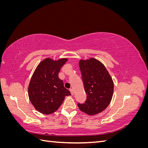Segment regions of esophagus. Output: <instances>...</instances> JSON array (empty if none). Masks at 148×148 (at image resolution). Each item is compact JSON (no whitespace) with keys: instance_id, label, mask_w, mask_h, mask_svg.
I'll return each mask as SVG.
<instances>
[{"instance_id":"1","label":"esophagus","mask_w":148,"mask_h":148,"mask_svg":"<svg viewBox=\"0 0 148 148\" xmlns=\"http://www.w3.org/2000/svg\"><path fill=\"white\" fill-rule=\"evenodd\" d=\"M70 92H71V95H74L73 89H70Z\"/></svg>"}]
</instances>
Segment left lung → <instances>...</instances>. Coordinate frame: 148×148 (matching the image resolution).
Listing matches in <instances>:
<instances>
[{
	"label": "left lung",
	"mask_w": 148,
	"mask_h": 148,
	"mask_svg": "<svg viewBox=\"0 0 148 148\" xmlns=\"http://www.w3.org/2000/svg\"><path fill=\"white\" fill-rule=\"evenodd\" d=\"M84 91V104L78 103L80 110L89 115L104 110L110 104L114 92V82L102 63L95 58L79 62Z\"/></svg>",
	"instance_id": "obj_1"
}]
</instances>
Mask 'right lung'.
Masks as SVG:
<instances>
[{"mask_svg":"<svg viewBox=\"0 0 148 148\" xmlns=\"http://www.w3.org/2000/svg\"><path fill=\"white\" fill-rule=\"evenodd\" d=\"M67 60L66 58L56 60L46 58L34 70L29 84L28 96L39 112L46 115L53 113L59 108L65 96L71 95L58 76Z\"/></svg>","mask_w":148,"mask_h":148,"instance_id":"1","label":"right lung"}]
</instances>
